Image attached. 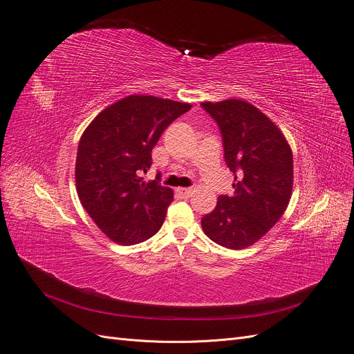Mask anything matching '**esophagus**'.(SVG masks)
I'll return each mask as SVG.
<instances>
[{
	"label": "esophagus",
	"mask_w": 354,
	"mask_h": 354,
	"mask_svg": "<svg viewBox=\"0 0 354 354\" xmlns=\"http://www.w3.org/2000/svg\"><path fill=\"white\" fill-rule=\"evenodd\" d=\"M192 189L191 188H178L176 189V194L180 196V198H185V199H188V198H191L192 196Z\"/></svg>",
	"instance_id": "obj_1"
}]
</instances>
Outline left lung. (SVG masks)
I'll return each instance as SVG.
<instances>
[{
    "mask_svg": "<svg viewBox=\"0 0 354 354\" xmlns=\"http://www.w3.org/2000/svg\"><path fill=\"white\" fill-rule=\"evenodd\" d=\"M201 106L218 123L225 162L235 174L234 195H221L201 225L218 245L244 250L261 239L288 207L294 178L291 147L275 123L245 100Z\"/></svg>",
    "mask_w": 354,
    "mask_h": 354,
    "instance_id": "obj_1",
    "label": "left lung"
}]
</instances>
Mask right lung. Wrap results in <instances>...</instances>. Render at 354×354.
Returning <instances> with one entry per match:
<instances>
[{"label": "right lung", "instance_id": "1", "mask_svg": "<svg viewBox=\"0 0 354 354\" xmlns=\"http://www.w3.org/2000/svg\"><path fill=\"white\" fill-rule=\"evenodd\" d=\"M192 106L132 95L110 104L83 132L76 159V188L86 212L119 245L153 236L174 201L171 188L145 182L152 149L163 130Z\"/></svg>", "mask_w": 354, "mask_h": 354}]
</instances>
